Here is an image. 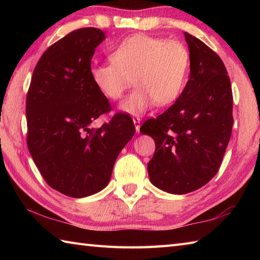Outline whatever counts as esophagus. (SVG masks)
Wrapping results in <instances>:
<instances>
[{"instance_id":"1","label":"esophagus","mask_w":260,"mask_h":260,"mask_svg":"<svg viewBox=\"0 0 260 260\" xmlns=\"http://www.w3.org/2000/svg\"><path fill=\"white\" fill-rule=\"evenodd\" d=\"M134 121V125H135V129H136V133H140V128H141V119L139 117H135L133 118Z\"/></svg>"}]
</instances>
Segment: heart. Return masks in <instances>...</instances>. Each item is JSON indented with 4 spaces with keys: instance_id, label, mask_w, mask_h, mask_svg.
Returning a JSON list of instances; mask_svg holds the SVG:
<instances>
[{
    "instance_id": "b5f03b06",
    "label": "heart",
    "mask_w": 260,
    "mask_h": 260,
    "mask_svg": "<svg viewBox=\"0 0 260 260\" xmlns=\"http://www.w3.org/2000/svg\"><path fill=\"white\" fill-rule=\"evenodd\" d=\"M109 58L112 62L91 66L92 82L105 97L117 101L134 79L136 88L120 104L132 115L143 114L154 103H174L190 73V53L182 43L147 35L124 39Z\"/></svg>"
}]
</instances>
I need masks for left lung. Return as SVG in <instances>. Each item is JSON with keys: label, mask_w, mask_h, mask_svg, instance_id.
I'll list each match as a JSON object with an SVG mask.
<instances>
[{"label": "left lung", "mask_w": 260, "mask_h": 260, "mask_svg": "<svg viewBox=\"0 0 260 260\" xmlns=\"http://www.w3.org/2000/svg\"><path fill=\"white\" fill-rule=\"evenodd\" d=\"M190 76L169 109L147 119L141 133L155 142L147 164L153 185L172 194L200 189L217 174L233 131V91L222 60L184 32Z\"/></svg>", "instance_id": "left-lung-1"}]
</instances>
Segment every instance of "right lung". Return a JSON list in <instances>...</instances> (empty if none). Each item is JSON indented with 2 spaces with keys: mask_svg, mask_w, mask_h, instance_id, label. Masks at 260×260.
I'll return each mask as SVG.
<instances>
[{
  "mask_svg": "<svg viewBox=\"0 0 260 260\" xmlns=\"http://www.w3.org/2000/svg\"><path fill=\"white\" fill-rule=\"evenodd\" d=\"M106 39L97 27L70 32L49 47L33 70L26 95V143L43 179L71 198H85L109 183L118 154L135 134L128 115L110 112L90 76L95 49Z\"/></svg>",
  "mask_w": 260,
  "mask_h": 260,
  "instance_id": "add662e5",
  "label": "right lung"
}]
</instances>
